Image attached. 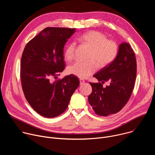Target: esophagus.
<instances>
[{"label": "esophagus", "instance_id": "1", "mask_svg": "<svg viewBox=\"0 0 155 155\" xmlns=\"http://www.w3.org/2000/svg\"><path fill=\"white\" fill-rule=\"evenodd\" d=\"M83 83H84V80H83V79H80V84L81 85Z\"/></svg>", "mask_w": 155, "mask_h": 155}]
</instances>
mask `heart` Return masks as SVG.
<instances>
[{
	"instance_id": "obj_1",
	"label": "heart",
	"mask_w": 155,
	"mask_h": 155,
	"mask_svg": "<svg viewBox=\"0 0 155 155\" xmlns=\"http://www.w3.org/2000/svg\"><path fill=\"white\" fill-rule=\"evenodd\" d=\"M80 39L91 48L88 59L86 62L77 61L69 65L68 68L69 74L80 78H86L94 74L97 65L99 68L105 67L115 58L118 46L111 40H107L103 33L91 31L83 34ZM76 43L72 41L69 43L65 50V57L69 61L75 58Z\"/></svg>"
}]
</instances>
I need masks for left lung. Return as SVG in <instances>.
Here are the masks:
<instances>
[{
    "mask_svg": "<svg viewBox=\"0 0 155 155\" xmlns=\"http://www.w3.org/2000/svg\"><path fill=\"white\" fill-rule=\"evenodd\" d=\"M136 71L134 52L128 43L123 42L115 59L94 75L99 82L90 83L93 91L88 102L96 114L107 117L120 111L134 89ZM105 81L110 84L104 88Z\"/></svg>",
    "mask_w": 155,
    "mask_h": 155,
    "instance_id": "8db88e82",
    "label": "left lung"
}]
</instances>
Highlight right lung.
<instances>
[{"label": "right lung", "mask_w": 155, "mask_h": 155, "mask_svg": "<svg viewBox=\"0 0 155 155\" xmlns=\"http://www.w3.org/2000/svg\"><path fill=\"white\" fill-rule=\"evenodd\" d=\"M75 29L47 28L29 41L21 60V79L25 97L40 115L54 118L67 109L80 84L75 76L54 78L65 68L64 47Z\"/></svg>", "instance_id": "add662e5"}]
</instances>
